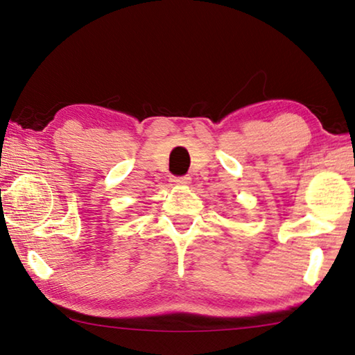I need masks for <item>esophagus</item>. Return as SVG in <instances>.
Returning <instances> with one entry per match:
<instances>
[{"mask_svg":"<svg viewBox=\"0 0 355 355\" xmlns=\"http://www.w3.org/2000/svg\"><path fill=\"white\" fill-rule=\"evenodd\" d=\"M189 180H191V178H189L188 175H182V177H172L171 182L173 184H178V187H184V184L189 183Z\"/></svg>","mask_w":355,"mask_h":355,"instance_id":"1","label":"esophagus"}]
</instances>
